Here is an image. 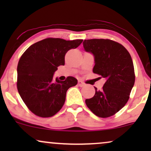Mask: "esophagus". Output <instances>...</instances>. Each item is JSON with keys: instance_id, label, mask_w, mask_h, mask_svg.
<instances>
[{"instance_id": "esophagus-1", "label": "esophagus", "mask_w": 151, "mask_h": 151, "mask_svg": "<svg viewBox=\"0 0 151 151\" xmlns=\"http://www.w3.org/2000/svg\"><path fill=\"white\" fill-rule=\"evenodd\" d=\"M78 85H79L80 87H82V86H84L85 85V84H84V82H82L81 80H78Z\"/></svg>"}]
</instances>
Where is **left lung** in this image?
<instances>
[{
    "instance_id": "obj_1",
    "label": "left lung",
    "mask_w": 151,
    "mask_h": 151,
    "mask_svg": "<svg viewBox=\"0 0 151 151\" xmlns=\"http://www.w3.org/2000/svg\"><path fill=\"white\" fill-rule=\"evenodd\" d=\"M83 47L94 56L93 72L106 80L102 89L95 87L94 96L85 100L86 106L97 116H112L127 104L135 83L131 55L121 44L109 39L84 40Z\"/></svg>"
}]
</instances>
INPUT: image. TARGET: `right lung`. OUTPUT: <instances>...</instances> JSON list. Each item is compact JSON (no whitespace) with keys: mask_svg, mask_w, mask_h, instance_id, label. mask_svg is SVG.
<instances>
[{"mask_svg":"<svg viewBox=\"0 0 151 151\" xmlns=\"http://www.w3.org/2000/svg\"><path fill=\"white\" fill-rule=\"evenodd\" d=\"M83 40H65L49 38L29 47L22 55L17 67V88L22 100L35 115L49 117L58 112L65 104L66 93L78 83L69 76L65 81L53 74L65 65L66 53L76 49Z\"/></svg>","mask_w":151,"mask_h":151,"instance_id":"obj_1","label":"right lung"}]
</instances>
